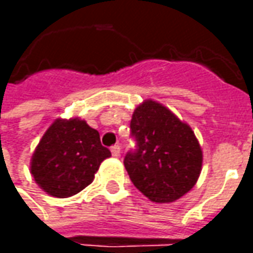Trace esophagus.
<instances>
[{
	"label": "esophagus",
	"instance_id": "obj_1",
	"mask_svg": "<svg viewBox=\"0 0 253 253\" xmlns=\"http://www.w3.org/2000/svg\"><path fill=\"white\" fill-rule=\"evenodd\" d=\"M111 153L114 157H119L121 156V146L119 145H114L112 148H111Z\"/></svg>",
	"mask_w": 253,
	"mask_h": 253
}]
</instances>
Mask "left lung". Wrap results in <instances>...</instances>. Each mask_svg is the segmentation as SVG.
I'll return each instance as SVG.
<instances>
[{"mask_svg":"<svg viewBox=\"0 0 253 253\" xmlns=\"http://www.w3.org/2000/svg\"><path fill=\"white\" fill-rule=\"evenodd\" d=\"M131 135L137 149L125 156L132 184L156 203L177 201L201 175V145L187 123L154 100L134 110Z\"/></svg>","mask_w":253,"mask_h":253,"instance_id":"1","label":"left lung"}]
</instances>
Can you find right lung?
Segmentation results:
<instances>
[{"label": "right lung", "mask_w": 253, "mask_h": 253, "mask_svg": "<svg viewBox=\"0 0 253 253\" xmlns=\"http://www.w3.org/2000/svg\"><path fill=\"white\" fill-rule=\"evenodd\" d=\"M111 152L100 134L78 118L57 119L47 128L31 160V175L48 195L69 198L94 179Z\"/></svg>", "instance_id": "obj_1"}]
</instances>
